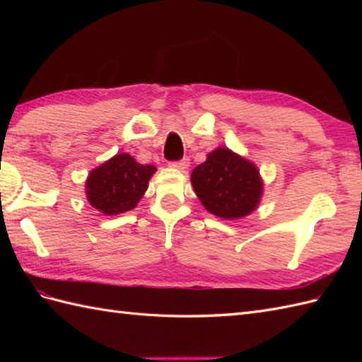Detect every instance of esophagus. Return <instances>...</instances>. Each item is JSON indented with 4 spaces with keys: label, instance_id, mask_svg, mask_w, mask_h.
I'll list each match as a JSON object with an SVG mask.
<instances>
[{
    "label": "esophagus",
    "instance_id": "obj_1",
    "mask_svg": "<svg viewBox=\"0 0 362 362\" xmlns=\"http://www.w3.org/2000/svg\"><path fill=\"white\" fill-rule=\"evenodd\" d=\"M171 165L173 168H175V169H180V171H185V169L189 166V158H182V160H177V161H171Z\"/></svg>",
    "mask_w": 362,
    "mask_h": 362
}]
</instances>
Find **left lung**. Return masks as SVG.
Wrapping results in <instances>:
<instances>
[{
	"label": "left lung",
	"mask_w": 362,
	"mask_h": 362,
	"mask_svg": "<svg viewBox=\"0 0 362 362\" xmlns=\"http://www.w3.org/2000/svg\"><path fill=\"white\" fill-rule=\"evenodd\" d=\"M197 197L214 216L238 219L257 209L263 189L258 169L227 148L213 151L191 173Z\"/></svg>",
	"instance_id": "obj_1"
}]
</instances>
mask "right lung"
<instances>
[{"instance_id":"1","label":"right lung","mask_w":362,"mask_h":362,"mask_svg":"<svg viewBox=\"0 0 362 362\" xmlns=\"http://www.w3.org/2000/svg\"><path fill=\"white\" fill-rule=\"evenodd\" d=\"M153 173L156 166L138 163L129 153H118L90 173L88 202L109 216L132 210L148 189Z\"/></svg>"}]
</instances>
